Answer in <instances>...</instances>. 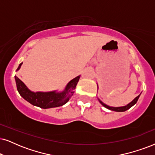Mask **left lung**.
I'll list each match as a JSON object with an SVG mask.
<instances>
[{
    "mask_svg": "<svg viewBox=\"0 0 155 155\" xmlns=\"http://www.w3.org/2000/svg\"><path fill=\"white\" fill-rule=\"evenodd\" d=\"M140 94L137 96L136 98H134L133 100L131 101L130 103H129L128 104H127L126 106H124V107H110V106H108L107 104H105L104 103L102 102L100 99H98V100H99V102H100V104H101V105L104 106V107H105V108L108 109H109V110H111V111H119V112H122V111H125L127 110H128L129 109H130L131 107H132V106H134L135 104H136L139 98H140Z\"/></svg>",
    "mask_w": 155,
    "mask_h": 155,
    "instance_id": "1",
    "label": "left lung"
}]
</instances>
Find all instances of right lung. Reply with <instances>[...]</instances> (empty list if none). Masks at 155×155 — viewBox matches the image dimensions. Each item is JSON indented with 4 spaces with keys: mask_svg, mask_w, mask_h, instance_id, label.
<instances>
[{
    "mask_svg": "<svg viewBox=\"0 0 155 155\" xmlns=\"http://www.w3.org/2000/svg\"><path fill=\"white\" fill-rule=\"evenodd\" d=\"M22 64H19L16 71L20 69ZM79 79L80 75L71 80L62 91H57L56 90L48 92H34L31 91L18 77L15 76L17 90L21 97L32 105L42 109L58 107L67 103L74 93V90L76 89Z\"/></svg>",
    "mask_w": 155,
    "mask_h": 155,
    "instance_id": "1",
    "label": "right lung"
}]
</instances>
